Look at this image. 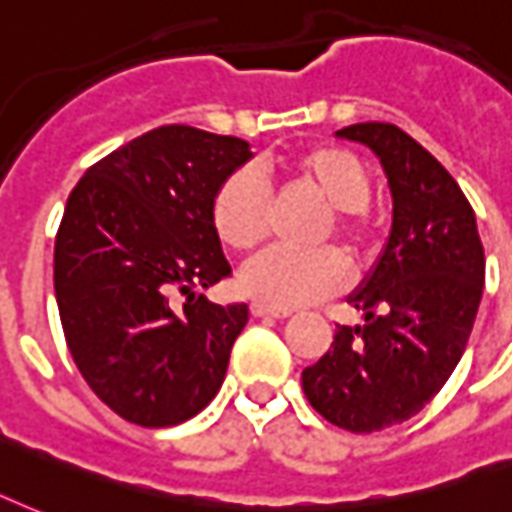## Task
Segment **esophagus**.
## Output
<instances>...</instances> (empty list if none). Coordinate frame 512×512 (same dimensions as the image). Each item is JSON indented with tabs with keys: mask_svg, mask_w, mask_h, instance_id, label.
<instances>
[{
	"mask_svg": "<svg viewBox=\"0 0 512 512\" xmlns=\"http://www.w3.org/2000/svg\"><path fill=\"white\" fill-rule=\"evenodd\" d=\"M249 309H252V314H255V317H276V320H285V317H290V312H287V309H274V306L260 304V301H255V304L249 306Z\"/></svg>",
	"mask_w": 512,
	"mask_h": 512,
	"instance_id": "1",
	"label": "esophagus"
}]
</instances>
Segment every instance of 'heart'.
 I'll return each mask as SVG.
<instances>
[{
	"label": "heart",
	"mask_w": 512,
	"mask_h": 512,
	"mask_svg": "<svg viewBox=\"0 0 512 512\" xmlns=\"http://www.w3.org/2000/svg\"><path fill=\"white\" fill-rule=\"evenodd\" d=\"M287 176L333 208V225L352 249L369 241L372 225L366 206L372 200V173L352 151L317 146L282 162ZM271 200L263 179L252 168L230 173L211 200V225L219 241L236 252L263 244L268 233ZM350 279V266L339 249H268L249 260L241 271V285L260 304L295 309L325 295L339 293Z\"/></svg>",
	"instance_id": "1"
}]
</instances>
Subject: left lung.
<instances>
[{"instance_id":"1","label":"left lung","mask_w":512,"mask_h":512,"mask_svg":"<svg viewBox=\"0 0 512 512\" xmlns=\"http://www.w3.org/2000/svg\"><path fill=\"white\" fill-rule=\"evenodd\" d=\"M336 138L380 157L391 233L347 295L363 325H336L331 350L301 382L328 423L372 434L418 415L448 382L478 317L486 257L469 200L418 140L380 121L344 127Z\"/></svg>"}]
</instances>
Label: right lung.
<instances>
[{
  "mask_svg": "<svg viewBox=\"0 0 512 512\" xmlns=\"http://www.w3.org/2000/svg\"><path fill=\"white\" fill-rule=\"evenodd\" d=\"M255 154L233 135L168 124L83 173L64 206L54 287L75 366L143 429L195 418L222 388L246 304H211L233 274L211 225L219 184ZM173 292L188 304L173 310Z\"/></svg>",
  "mask_w": 512,
  "mask_h": 512,
  "instance_id": "right-lung-1",
  "label": "right lung"
}]
</instances>
